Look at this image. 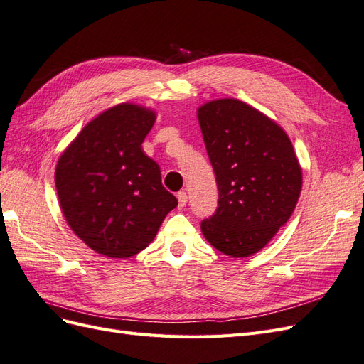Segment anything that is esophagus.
Here are the masks:
<instances>
[{
  "instance_id": "1",
  "label": "esophagus",
  "mask_w": 364,
  "mask_h": 364,
  "mask_svg": "<svg viewBox=\"0 0 364 364\" xmlns=\"http://www.w3.org/2000/svg\"><path fill=\"white\" fill-rule=\"evenodd\" d=\"M178 200H179V208H183L186 205V202H188V196H186L185 191H179L178 193Z\"/></svg>"
}]
</instances>
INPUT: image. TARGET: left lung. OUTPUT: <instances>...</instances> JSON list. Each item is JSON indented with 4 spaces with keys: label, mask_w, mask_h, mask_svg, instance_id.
<instances>
[{
    "label": "left lung",
    "mask_w": 364,
    "mask_h": 364,
    "mask_svg": "<svg viewBox=\"0 0 364 364\" xmlns=\"http://www.w3.org/2000/svg\"><path fill=\"white\" fill-rule=\"evenodd\" d=\"M206 153L218 188L215 213L202 220L205 238L225 255L250 257L293 214L302 171L287 134L235 98L199 109Z\"/></svg>",
    "instance_id": "8db88e82"
}]
</instances>
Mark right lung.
<instances>
[{
    "label": "right lung",
    "instance_id": "right-lung-1",
    "mask_svg": "<svg viewBox=\"0 0 364 364\" xmlns=\"http://www.w3.org/2000/svg\"><path fill=\"white\" fill-rule=\"evenodd\" d=\"M155 112L123 103L87 123L56 167V188L70 228L97 253L129 258L146 249L178 199L164 188L159 165L141 144Z\"/></svg>",
    "mask_w": 364,
    "mask_h": 364
}]
</instances>
